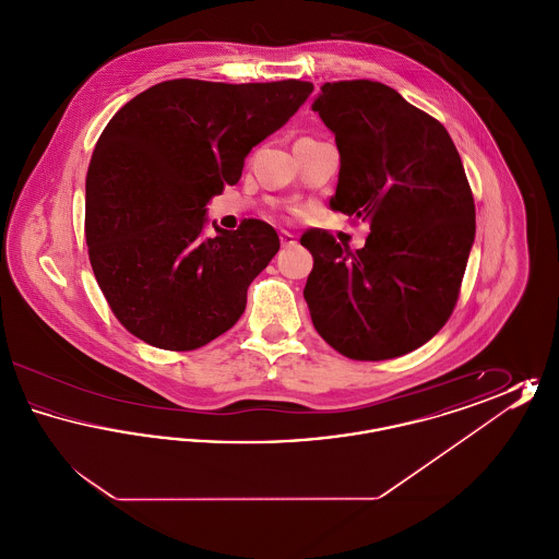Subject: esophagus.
Segmentation results:
<instances>
[{
	"label": "esophagus",
	"mask_w": 559,
	"mask_h": 559,
	"mask_svg": "<svg viewBox=\"0 0 559 559\" xmlns=\"http://www.w3.org/2000/svg\"><path fill=\"white\" fill-rule=\"evenodd\" d=\"M281 245L283 247H292V245H295V237H293L292 233H287V230H281Z\"/></svg>",
	"instance_id": "esophagus-1"
}]
</instances>
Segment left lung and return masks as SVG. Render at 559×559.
Segmentation results:
<instances>
[{
    "mask_svg": "<svg viewBox=\"0 0 559 559\" xmlns=\"http://www.w3.org/2000/svg\"><path fill=\"white\" fill-rule=\"evenodd\" d=\"M312 110L342 159L331 207L371 235L356 251L329 233L301 237L314 258L310 317L352 360L399 358L447 324L459 297L476 237L463 163L440 121L379 81L324 83Z\"/></svg>",
    "mask_w": 559,
    "mask_h": 559,
    "instance_id": "1",
    "label": "left lung"
}]
</instances>
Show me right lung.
I'll use <instances>...</instances> for the list:
<instances>
[{"label": "right lung", "mask_w": 559, "mask_h": 559, "mask_svg": "<svg viewBox=\"0 0 559 559\" xmlns=\"http://www.w3.org/2000/svg\"><path fill=\"white\" fill-rule=\"evenodd\" d=\"M310 81L157 83L119 108L85 178L90 264L117 320L171 352L210 344L240 319L281 240L262 219L205 239V207L245 157L306 103Z\"/></svg>", "instance_id": "1"}]
</instances>
